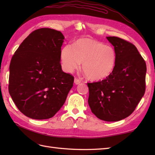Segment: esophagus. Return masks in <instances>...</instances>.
Listing matches in <instances>:
<instances>
[{"label": "esophagus", "instance_id": "34e87169", "mask_svg": "<svg viewBox=\"0 0 155 155\" xmlns=\"http://www.w3.org/2000/svg\"><path fill=\"white\" fill-rule=\"evenodd\" d=\"M74 82L75 84H78L81 83V81L80 79H78V78H75Z\"/></svg>", "mask_w": 155, "mask_h": 155}]
</instances>
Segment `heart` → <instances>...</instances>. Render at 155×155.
Masks as SVG:
<instances>
[{
    "label": "heart",
    "instance_id": "1",
    "mask_svg": "<svg viewBox=\"0 0 155 155\" xmlns=\"http://www.w3.org/2000/svg\"><path fill=\"white\" fill-rule=\"evenodd\" d=\"M61 59L65 71L72 72L79 67L91 80L100 81L113 71L117 62L114 48L103 42L89 38L78 39L73 48L67 45L62 48Z\"/></svg>",
    "mask_w": 155,
    "mask_h": 155
}]
</instances>
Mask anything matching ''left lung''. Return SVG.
<instances>
[{
	"mask_svg": "<svg viewBox=\"0 0 155 155\" xmlns=\"http://www.w3.org/2000/svg\"><path fill=\"white\" fill-rule=\"evenodd\" d=\"M107 38L116 51V64L106 79L87 83L88 103L97 118L114 122L132 114L144 96L147 66L134 45L116 37Z\"/></svg>",
	"mask_w": 155,
	"mask_h": 155,
	"instance_id": "obj_1",
	"label": "left lung"
}]
</instances>
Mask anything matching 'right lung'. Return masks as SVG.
Here are the masks:
<instances>
[{"mask_svg":"<svg viewBox=\"0 0 155 155\" xmlns=\"http://www.w3.org/2000/svg\"><path fill=\"white\" fill-rule=\"evenodd\" d=\"M64 37L48 28L33 31L12 56L8 91L18 110L33 119L52 117L64 104L74 77L62 70Z\"/></svg>","mask_w":155,"mask_h":155,"instance_id":"right-lung-1","label":"right lung"}]
</instances>
